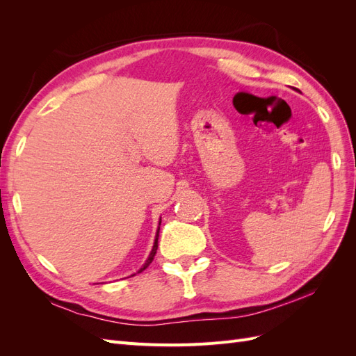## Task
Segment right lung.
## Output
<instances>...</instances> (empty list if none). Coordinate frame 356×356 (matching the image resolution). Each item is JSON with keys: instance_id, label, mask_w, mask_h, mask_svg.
<instances>
[{"instance_id": "obj_1", "label": "right lung", "mask_w": 356, "mask_h": 356, "mask_svg": "<svg viewBox=\"0 0 356 356\" xmlns=\"http://www.w3.org/2000/svg\"><path fill=\"white\" fill-rule=\"evenodd\" d=\"M161 222V221H160ZM159 230H160V227L157 229V234H156V241H154V246H153V250H152V254H149V257H148V260L145 261V264L141 267V270L139 272H143V270H145V268L152 264V261L154 260V255H156V252H157V241H159Z\"/></svg>"}]
</instances>
